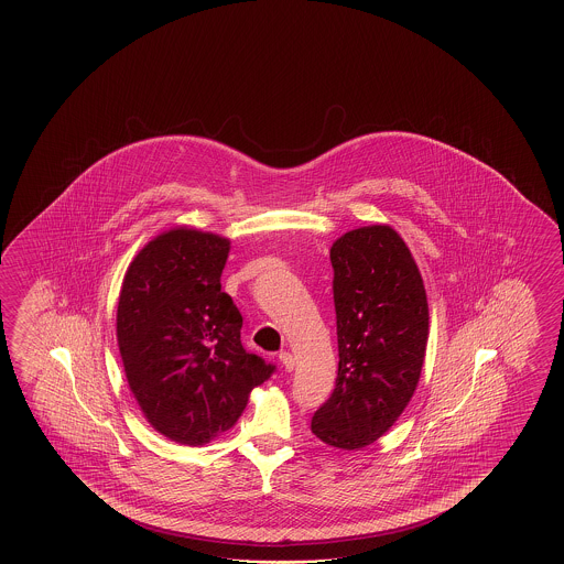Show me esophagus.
Masks as SVG:
<instances>
[{
    "instance_id": "34e87169",
    "label": "esophagus",
    "mask_w": 564,
    "mask_h": 564,
    "mask_svg": "<svg viewBox=\"0 0 564 564\" xmlns=\"http://www.w3.org/2000/svg\"><path fill=\"white\" fill-rule=\"evenodd\" d=\"M278 359H280L282 367H284L288 372L294 371V365H296V360H294V357H292L288 350H282V352L278 355Z\"/></svg>"
}]
</instances>
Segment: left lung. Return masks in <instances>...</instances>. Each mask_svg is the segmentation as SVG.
Masks as SVG:
<instances>
[{
    "instance_id": "8db88e82",
    "label": "left lung",
    "mask_w": 564,
    "mask_h": 564,
    "mask_svg": "<svg viewBox=\"0 0 564 564\" xmlns=\"http://www.w3.org/2000/svg\"><path fill=\"white\" fill-rule=\"evenodd\" d=\"M338 372L312 415L324 444L359 449L408 408L420 381L430 312L420 270L389 226L352 229L330 248Z\"/></svg>"
}]
</instances>
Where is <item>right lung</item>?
<instances>
[{
  "instance_id": "obj_1",
  "label": "right lung",
  "mask_w": 564,
  "mask_h": 564,
  "mask_svg": "<svg viewBox=\"0 0 564 564\" xmlns=\"http://www.w3.org/2000/svg\"><path fill=\"white\" fill-rule=\"evenodd\" d=\"M229 241L171 229L132 260L117 338L144 417L169 440L202 445L228 432L276 365L241 345L238 306L221 290Z\"/></svg>"
}]
</instances>
